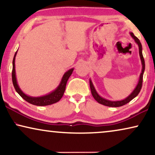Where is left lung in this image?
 Wrapping results in <instances>:
<instances>
[{"label":"left lung","mask_w":155,"mask_h":155,"mask_svg":"<svg viewBox=\"0 0 155 155\" xmlns=\"http://www.w3.org/2000/svg\"><path fill=\"white\" fill-rule=\"evenodd\" d=\"M130 35L133 39H134L135 41L136 42L138 45L139 47V54H140V60H141V63H142V65H143V68H142V72L140 73V79L138 81V83H137L136 87L134 89V90L133 91V92L129 95L128 97H126V99H124V100L121 101H110L108 100V99H106L103 97H101L99 96L98 94V93L97 92L96 90H95L94 85H93L92 80H90V89H91V92H92V94L93 97H94L95 100H96L97 102L101 104H103L104 106H107V107H121V106H124L126 104H128V102L132 100L133 99H134L135 97L137 96V94H139V92H140V90L142 88V85H143V74H144V71H145V60H144L143 56V48H142V44L140 41V40L137 39V38L135 37V36L133 35V32H130Z\"/></svg>","instance_id":"obj_1"}]
</instances>
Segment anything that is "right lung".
<instances>
[{
	"mask_svg": "<svg viewBox=\"0 0 155 155\" xmlns=\"http://www.w3.org/2000/svg\"><path fill=\"white\" fill-rule=\"evenodd\" d=\"M17 51L15 54L13 61H12V83H13L14 87L15 89L16 92L25 99V101H27V102L31 104L36 105V106H47L51 105L52 104L56 103L62 98L63 94L65 90V86H66L67 81L70 78V76L71 75V74L73 73V68L70 69L69 71H68L64 75H63L62 80H61V83L59 84L56 90L53 91L49 94L44 95L42 97H33L28 96V95L25 94L22 90H20V88L19 87L18 82H17L16 79V75H15V56L17 54Z\"/></svg>",
	"mask_w": 155,
	"mask_h": 155,
	"instance_id": "obj_1",
	"label": "right lung"
}]
</instances>
